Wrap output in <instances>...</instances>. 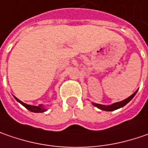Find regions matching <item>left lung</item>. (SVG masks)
Masks as SVG:
<instances>
[{
	"label": "left lung",
	"instance_id": "obj_1",
	"mask_svg": "<svg viewBox=\"0 0 148 148\" xmlns=\"http://www.w3.org/2000/svg\"><path fill=\"white\" fill-rule=\"evenodd\" d=\"M138 90L132 93L131 96H129L128 98H127L126 99L123 100V101H120V102H118V103H112L111 105H103V104L95 103H92V104H93V106L97 107L98 108L103 110V111H108H108H114V110H116V109H119L120 108L124 107L127 103H128L132 99V98L135 96V94L137 93Z\"/></svg>",
	"mask_w": 148,
	"mask_h": 148
}]
</instances>
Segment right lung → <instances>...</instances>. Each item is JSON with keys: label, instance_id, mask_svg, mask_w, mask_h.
<instances>
[{"label": "right lung", "instance_id": "1", "mask_svg": "<svg viewBox=\"0 0 148 148\" xmlns=\"http://www.w3.org/2000/svg\"><path fill=\"white\" fill-rule=\"evenodd\" d=\"M14 98L16 99V100L17 102H19L21 104H22L23 106L25 107V108H27L28 110H29L30 112H45L47 109L45 108V106L43 105V104H40V105H39V106H34V105H29V104H26V103H23L22 101H21L20 99H18L16 97L14 96Z\"/></svg>", "mask_w": 148, "mask_h": 148}]
</instances>
